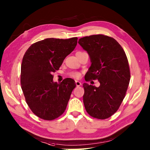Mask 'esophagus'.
<instances>
[{"label":"esophagus","instance_id":"obj_1","mask_svg":"<svg viewBox=\"0 0 150 150\" xmlns=\"http://www.w3.org/2000/svg\"><path fill=\"white\" fill-rule=\"evenodd\" d=\"M75 84L77 86H81V84H82L81 82L78 81H75Z\"/></svg>","mask_w":150,"mask_h":150}]
</instances>
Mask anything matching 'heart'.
Listing matches in <instances>:
<instances>
[{
  "label": "heart",
  "instance_id": "heart-1",
  "mask_svg": "<svg viewBox=\"0 0 150 150\" xmlns=\"http://www.w3.org/2000/svg\"><path fill=\"white\" fill-rule=\"evenodd\" d=\"M69 75L71 76V77H73V78H75V79H78L81 77V74L79 72H77V71H73L69 73Z\"/></svg>",
  "mask_w": 150,
  "mask_h": 150
}]
</instances>
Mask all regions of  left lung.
<instances>
[{
  "instance_id": "left-lung-1",
  "label": "left lung",
  "mask_w": 150,
  "mask_h": 150,
  "mask_svg": "<svg viewBox=\"0 0 150 150\" xmlns=\"http://www.w3.org/2000/svg\"><path fill=\"white\" fill-rule=\"evenodd\" d=\"M78 43L91 62L86 81L97 79L100 82L98 87L83 84L85 109L94 118L107 119L118 110L125 97L130 80L128 59L117 41L104 35L82 37Z\"/></svg>"
}]
</instances>
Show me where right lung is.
<instances>
[{
	"label": "right lung",
	"instance_id": "obj_1",
	"mask_svg": "<svg viewBox=\"0 0 150 150\" xmlns=\"http://www.w3.org/2000/svg\"><path fill=\"white\" fill-rule=\"evenodd\" d=\"M77 37L48 38L33 44L25 53L21 64V84L26 101L33 113L51 120L64 112L76 86L72 79L53 82V72L75 48Z\"/></svg>",
	"mask_w": 150,
	"mask_h": 150
}]
</instances>
